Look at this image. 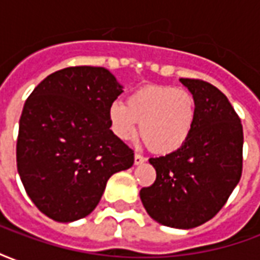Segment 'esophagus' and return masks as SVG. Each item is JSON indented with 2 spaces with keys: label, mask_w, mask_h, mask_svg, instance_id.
<instances>
[{
  "label": "esophagus",
  "mask_w": 260,
  "mask_h": 260,
  "mask_svg": "<svg viewBox=\"0 0 260 260\" xmlns=\"http://www.w3.org/2000/svg\"><path fill=\"white\" fill-rule=\"evenodd\" d=\"M145 161H146V158L143 157V156H141V154L135 153V158H134V163H135V166H139V164L145 163Z\"/></svg>",
  "instance_id": "esophagus-1"
}]
</instances>
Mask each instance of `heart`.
<instances>
[{
	"mask_svg": "<svg viewBox=\"0 0 260 260\" xmlns=\"http://www.w3.org/2000/svg\"><path fill=\"white\" fill-rule=\"evenodd\" d=\"M196 118V102L191 91L170 86H145L134 91L126 103L114 102L108 119L114 135L131 141L141 124L147 147L158 154L180 149L191 135Z\"/></svg>",
	"mask_w": 260,
	"mask_h": 260,
	"instance_id": "heart-1",
	"label": "heart"
}]
</instances>
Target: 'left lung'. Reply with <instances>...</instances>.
Segmentation results:
<instances>
[{"label":"left lung","instance_id":"left-lung-1","mask_svg":"<svg viewBox=\"0 0 260 260\" xmlns=\"http://www.w3.org/2000/svg\"><path fill=\"white\" fill-rule=\"evenodd\" d=\"M180 82L195 97L193 129L175 152L149 158L156 181L139 195L153 220L189 230L214 217L240 182L244 134L240 117L216 86L199 79Z\"/></svg>","mask_w":260,"mask_h":260}]
</instances>
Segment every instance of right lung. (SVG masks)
<instances>
[{"instance_id":"1","label":"right lung","mask_w":260,"mask_h":260,"mask_svg":"<svg viewBox=\"0 0 260 260\" xmlns=\"http://www.w3.org/2000/svg\"><path fill=\"white\" fill-rule=\"evenodd\" d=\"M108 69L69 67L48 75L19 119L16 166L37 209L59 223L90 214L108 178L134 164V150L110 129L108 108L122 93Z\"/></svg>"}]
</instances>
